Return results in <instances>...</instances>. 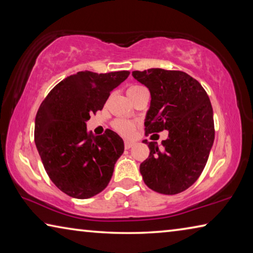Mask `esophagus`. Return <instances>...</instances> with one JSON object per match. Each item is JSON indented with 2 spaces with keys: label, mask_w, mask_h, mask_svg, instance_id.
I'll use <instances>...</instances> for the list:
<instances>
[{
  "label": "esophagus",
  "mask_w": 253,
  "mask_h": 253,
  "mask_svg": "<svg viewBox=\"0 0 253 253\" xmlns=\"http://www.w3.org/2000/svg\"><path fill=\"white\" fill-rule=\"evenodd\" d=\"M132 145H134V143L130 142V140H125V148H126V149L131 148Z\"/></svg>",
  "instance_id": "34e87169"
}]
</instances>
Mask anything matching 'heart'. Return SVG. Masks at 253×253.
Returning <instances> with one entry per match:
<instances>
[{
	"label": "heart",
	"mask_w": 253,
	"mask_h": 253,
	"mask_svg": "<svg viewBox=\"0 0 253 253\" xmlns=\"http://www.w3.org/2000/svg\"><path fill=\"white\" fill-rule=\"evenodd\" d=\"M143 89H146V88L143 87V85H139V84H131L128 87L127 93H128V96H132V95H136L137 92L142 91ZM113 127L115 130L119 132V134H122L124 136H130L134 134L136 124L134 122L129 121V119L119 118V119H116V121L113 123Z\"/></svg>",
	"instance_id": "obj_1"
}]
</instances>
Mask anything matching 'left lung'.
<instances>
[{
  "mask_svg": "<svg viewBox=\"0 0 253 253\" xmlns=\"http://www.w3.org/2000/svg\"><path fill=\"white\" fill-rule=\"evenodd\" d=\"M151 92L146 134L169 131L162 146L143 140L149 156L139 166L151 190L174 195L187 190L203 172L214 142L211 101L198 80L183 71L160 68L132 71Z\"/></svg>",
  "mask_w": 253,
  "mask_h": 253,
  "instance_id": "1",
  "label": "left lung"
}]
</instances>
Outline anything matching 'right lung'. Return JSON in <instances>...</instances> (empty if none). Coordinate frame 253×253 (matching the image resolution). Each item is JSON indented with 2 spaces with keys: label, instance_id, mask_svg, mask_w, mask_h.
I'll return each instance as SVG.
<instances>
[{
  "label": "right lung",
  "instance_id": "add662e5",
  "mask_svg": "<svg viewBox=\"0 0 253 253\" xmlns=\"http://www.w3.org/2000/svg\"><path fill=\"white\" fill-rule=\"evenodd\" d=\"M129 74L79 71L60 81L38 110L34 142L42 164L54 185L71 198L97 195L113 176L124 140L110 129L95 136L85 123Z\"/></svg>",
  "mask_w": 253,
  "mask_h": 253
}]
</instances>
